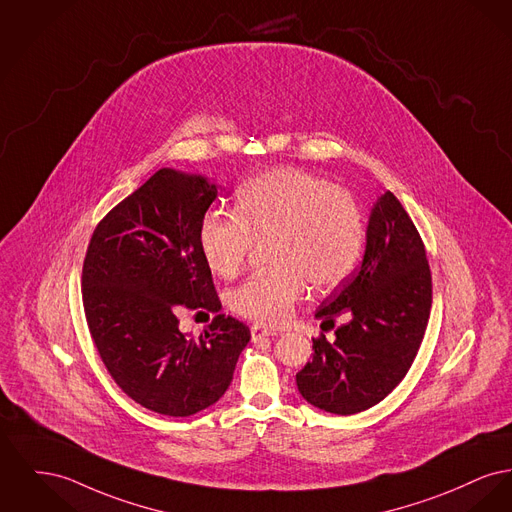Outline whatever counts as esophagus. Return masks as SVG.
Returning <instances> with one entry per match:
<instances>
[{"mask_svg": "<svg viewBox=\"0 0 512 512\" xmlns=\"http://www.w3.org/2000/svg\"><path fill=\"white\" fill-rule=\"evenodd\" d=\"M278 332L274 331V329H267V327H261V325H253L251 327V340L253 342H257V340H261V338H267V336H276Z\"/></svg>", "mask_w": 512, "mask_h": 512, "instance_id": "1", "label": "esophagus"}]
</instances>
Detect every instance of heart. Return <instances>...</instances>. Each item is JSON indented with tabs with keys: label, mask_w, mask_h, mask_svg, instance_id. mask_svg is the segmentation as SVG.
<instances>
[{
	"label": "heart",
	"mask_w": 512,
	"mask_h": 512,
	"mask_svg": "<svg viewBox=\"0 0 512 512\" xmlns=\"http://www.w3.org/2000/svg\"><path fill=\"white\" fill-rule=\"evenodd\" d=\"M236 211H212L199 228V247L212 272L238 276L255 241H271L272 271L249 278L232 307L259 325L286 323L307 292L331 290L360 261L363 218L354 195L329 181L276 168L245 183Z\"/></svg>",
	"instance_id": "heart-1"
}]
</instances>
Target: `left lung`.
Instances as JSON below:
<instances>
[{"instance_id": "obj_1", "label": "left lung", "mask_w": 512, "mask_h": 512, "mask_svg": "<svg viewBox=\"0 0 512 512\" xmlns=\"http://www.w3.org/2000/svg\"><path fill=\"white\" fill-rule=\"evenodd\" d=\"M431 311V272L420 234L391 191L369 214L360 269L315 313L334 329L313 340V358L296 375L301 396L350 416L379 404L406 377Z\"/></svg>"}]
</instances>
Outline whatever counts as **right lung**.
<instances>
[{
	"label": "right lung",
	"mask_w": 512,
	"mask_h": 512,
	"mask_svg": "<svg viewBox=\"0 0 512 512\" xmlns=\"http://www.w3.org/2000/svg\"><path fill=\"white\" fill-rule=\"evenodd\" d=\"M205 176L162 168L108 212L83 263V307L94 346L121 391L156 414L187 418L218 402L251 332L212 284L199 228L216 199ZM181 308L214 312L199 339Z\"/></svg>",
	"instance_id": "obj_1"
}]
</instances>
